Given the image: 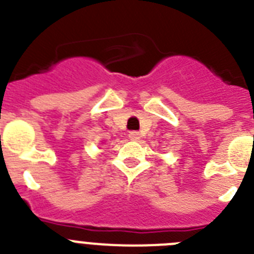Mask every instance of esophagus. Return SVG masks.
Wrapping results in <instances>:
<instances>
[{
  "label": "esophagus",
  "mask_w": 254,
  "mask_h": 254,
  "mask_svg": "<svg viewBox=\"0 0 254 254\" xmlns=\"http://www.w3.org/2000/svg\"><path fill=\"white\" fill-rule=\"evenodd\" d=\"M139 138H140V134L138 133V131H130L129 133L130 140H134V142H136V140H139Z\"/></svg>",
  "instance_id": "34e87169"
}]
</instances>
